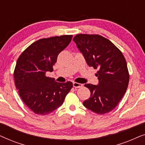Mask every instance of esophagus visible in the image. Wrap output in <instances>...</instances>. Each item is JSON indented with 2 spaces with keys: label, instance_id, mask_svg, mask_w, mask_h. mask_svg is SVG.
<instances>
[{
  "label": "esophagus",
  "instance_id": "1",
  "mask_svg": "<svg viewBox=\"0 0 145 145\" xmlns=\"http://www.w3.org/2000/svg\"><path fill=\"white\" fill-rule=\"evenodd\" d=\"M73 86H74V88H81V87L82 86V84H80V83H78V82H73Z\"/></svg>",
  "mask_w": 145,
  "mask_h": 145
}]
</instances>
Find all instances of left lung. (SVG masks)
I'll list each match as a JSON object with an SVG mask.
<instances>
[{
  "label": "left lung",
  "mask_w": 145,
  "mask_h": 145,
  "mask_svg": "<svg viewBox=\"0 0 145 145\" xmlns=\"http://www.w3.org/2000/svg\"><path fill=\"white\" fill-rule=\"evenodd\" d=\"M73 41L88 66L98 69L96 74L98 85L84 84L90 90V96L83 105L98 114L111 112L122 99L129 81L123 55L112 41L100 35L80 33Z\"/></svg>",
  "instance_id": "8db88e82"
}]
</instances>
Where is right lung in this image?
Wrapping results in <instances>:
<instances>
[{"label":"right lung","instance_id":"right-lung-1","mask_svg":"<svg viewBox=\"0 0 145 145\" xmlns=\"http://www.w3.org/2000/svg\"><path fill=\"white\" fill-rule=\"evenodd\" d=\"M72 35L39 39L22 53L14 71L15 86L24 104L37 115L52 113L63 104L72 88L70 81L55 82L47 77L52 72L58 55L66 48Z\"/></svg>","mask_w":145,"mask_h":145}]
</instances>
